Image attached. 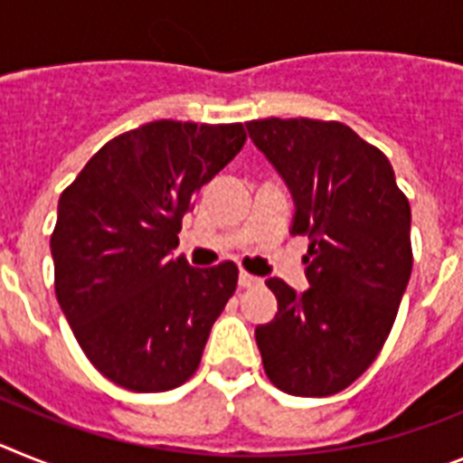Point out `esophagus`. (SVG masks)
Listing matches in <instances>:
<instances>
[{
    "mask_svg": "<svg viewBox=\"0 0 463 463\" xmlns=\"http://www.w3.org/2000/svg\"><path fill=\"white\" fill-rule=\"evenodd\" d=\"M256 284H260L259 277L249 275V272H240V287H242V288H251V287H256Z\"/></svg>",
    "mask_w": 463,
    "mask_h": 463,
    "instance_id": "obj_1",
    "label": "esophagus"
}]
</instances>
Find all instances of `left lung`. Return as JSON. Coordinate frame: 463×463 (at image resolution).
I'll use <instances>...</instances> for the list:
<instances>
[{
  "mask_svg": "<svg viewBox=\"0 0 463 463\" xmlns=\"http://www.w3.org/2000/svg\"><path fill=\"white\" fill-rule=\"evenodd\" d=\"M249 137L293 195V235H307L296 293L265 281L277 315L256 326L265 375L291 396L343 392L375 361L412 272L410 203L380 148L337 120L263 118Z\"/></svg>",
  "mask_w": 463,
  "mask_h": 463,
  "instance_id": "obj_1",
  "label": "left lung"
}]
</instances>
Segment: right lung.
Returning <instances> with one entry per match:
<instances>
[{
    "mask_svg": "<svg viewBox=\"0 0 463 463\" xmlns=\"http://www.w3.org/2000/svg\"><path fill=\"white\" fill-rule=\"evenodd\" d=\"M244 142L242 123L154 120L104 144L60 195L55 296L88 361L118 387L170 392L198 371L237 265L191 268L172 249L193 195Z\"/></svg>",
    "mask_w": 463,
    "mask_h": 463,
    "instance_id": "right-lung-1",
    "label": "right lung"
}]
</instances>
